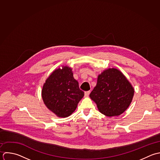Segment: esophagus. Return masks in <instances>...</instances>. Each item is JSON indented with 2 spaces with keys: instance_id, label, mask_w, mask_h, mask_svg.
Returning a JSON list of instances; mask_svg holds the SVG:
<instances>
[{
  "instance_id": "1",
  "label": "esophagus",
  "mask_w": 160,
  "mask_h": 160,
  "mask_svg": "<svg viewBox=\"0 0 160 160\" xmlns=\"http://www.w3.org/2000/svg\"><path fill=\"white\" fill-rule=\"evenodd\" d=\"M90 93V91H87V92H85V97H88Z\"/></svg>"
}]
</instances>
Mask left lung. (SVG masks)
<instances>
[{"mask_svg":"<svg viewBox=\"0 0 160 160\" xmlns=\"http://www.w3.org/2000/svg\"><path fill=\"white\" fill-rule=\"evenodd\" d=\"M135 90L119 70L109 68L98 75L97 83L90 94L99 112L107 117L122 114L131 104Z\"/></svg>","mask_w":160,"mask_h":160,"instance_id":"obj_1","label":"left lung"}]
</instances>
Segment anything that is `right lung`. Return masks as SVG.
Masks as SVG:
<instances>
[{
    "label": "right lung",
    "mask_w": 160,
    "mask_h": 160,
    "mask_svg": "<svg viewBox=\"0 0 160 160\" xmlns=\"http://www.w3.org/2000/svg\"><path fill=\"white\" fill-rule=\"evenodd\" d=\"M46 79L42 90V97L47 108L60 118H66L76 110L84 96L78 82L73 78L72 68L61 66Z\"/></svg>",
    "instance_id": "obj_1"
}]
</instances>
